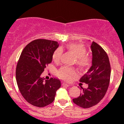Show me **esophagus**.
I'll return each instance as SVG.
<instances>
[{
  "label": "esophagus",
  "instance_id": "esophagus-1",
  "mask_svg": "<svg viewBox=\"0 0 124 124\" xmlns=\"http://www.w3.org/2000/svg\"><path fill=\"white\" fill-rule=\"evenodd\" d=\"M62 85L65 86H67V87H68V86H70L69 84H67V83H62Z\"/></svg>",
  "mask_w": 124,
  "mask_h": 124
}]
</instances>
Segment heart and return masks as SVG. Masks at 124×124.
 <instances>
[{
	"mask_svg": "<svg viewBox=\"0 0 124 124\" xmlns=\"http://www.w3.org/2000/svg\"><path fill=\"white\" fill-rule=\"evenodd\" d=\"M67 48L70 52H72L77 57L76 63L79 67H86L90 64L91 59L86 54L87 50L83 45L79 44H70L67 46ZM62 54V50L59 48L55 50L53 54V59L54 62L58 63L60 62ZM76 74V70L74 68L68 67H62L57 72V75L60 78L65 80H71V77Z\"/></svg>",
	"mask_w": 124,
	"mask_h": 124,
	"instance_id": "b5f03b06",
	"label": "heart"
}]
</instances>
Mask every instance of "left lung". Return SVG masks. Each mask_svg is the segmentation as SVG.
I'll return each instance as SVG.
<instances>
[{
  "instance_id": "8db88e82",
  "label": "left lung",
  "mask_w": 124,
  "mask_h": 124,
  "mask_svg": "<svg viewBox=\"0 0 124 124\" xmlns=\"http://www.w3.org/2000/svg\"><path fill=\"white\" fill-rule=\"evenodd\" d=\"M92 66L81 78L80 82L88 85L87 88L82 86L80 96L72 100L82 108H89L97 104L103 98L109 85L111 68L109 59L103 48L92 42Z\"/></svg>"
}]
</instances>
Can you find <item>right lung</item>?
<instances>
[{"mask_svg": "<svg viewBox=\"0 0 124 124\" xmlns=\"http://www.w3.org/2000/svg\"><path fill=\"white\" fill-rule=\"evenodd\" d=\"M57 42L39 39L27 45L20 57L16 68V80L25 100L33 106L43 107L52 103L61 81L54 78L46 80L41 74L52 61L58 48Z\"/></svg>", "mask_w": 124, "mask_h": 124, "instance_id": "obj_1", "label": "right lung"}]
</instances>
